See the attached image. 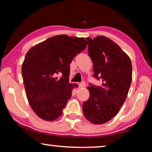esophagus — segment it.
<instances>
[{
  "label": "esophagus",
  "instance_id": "34e87169",
  "mask_svg": "<svg viewBox=\"0 0 152 152\" xmlns=\"http://www.w3.org/2000/svg\"><path fill=\"white\" fill-rule=\"evenodd\" d=\"M86 86V84L85 82H82V83L79 84V88H84Z\"/></svg>",
  "mask_w": 152,
  "mask_h": 152
}]
</instances>
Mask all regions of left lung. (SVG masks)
Listing matches in <instances>:
<instances>
[{
  "instance_id": "obj_1",
  "label": "left lung",
  "mask_w": 152,
  "mask_h": 152,
  "mask_svg": "<svg viewBox=\"0 0 152 152\" xmlns=\"http://www.w3.org/2000/svg\"><path fill=\"white\" fill-rule=\"evenodd\" d=\"M88 55L93 63L94 76L102 80L101 86L91 85L88 101L83 102L86 119L94 125L111 120L127 99L132 80V64L129 56L105 36L87 37Z\"/></svg>"
}]
</instances>
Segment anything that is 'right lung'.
<instances>
[{
	"label": "right lung",
	"instance_id": "1",
	"mask_svg": "<svg viewBox=\"0 0 152 152\" xmlns=\"http://www.w3.org/2000/svg\"><path fill=\"white\" fill-rule=\"evenodd\" d=\"M87 44L84 38L59 35L27 51L21 68L23 84L31 107L42 119L52 121L62 114L73 89L78 86L68 82L70 64Z\"/></svg>",
	"mask_w": 152,
	"mask_h": 152
}]
</instances>
